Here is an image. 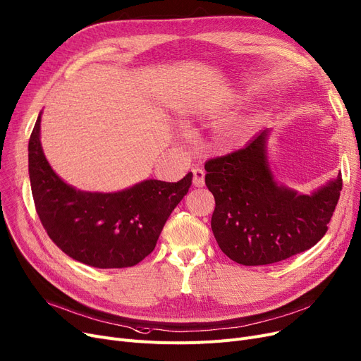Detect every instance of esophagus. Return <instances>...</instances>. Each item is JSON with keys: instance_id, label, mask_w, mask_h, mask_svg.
Segmentation results:
<instances>
[{"instance_id": "1", "label": "esophagus", "mask_w": 361, "mask_h": 361, "mask_svg": "<svg viewBox=\"0 0 361 361\" xmlns=\"http://www.w3.org/2000/svg\"><path fill=\"white\" fill-rule=\"evenodd\" d=\"M192 173V185L197 186V188H203L204 186V170L200 167H194L191 170Z\"/></svg>"}]
</instances>
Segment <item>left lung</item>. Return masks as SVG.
<instances>
[{
  "mask_svg": "<svg viewBox=\"0 0 361 361\" xmlns=\"http://www.w3.org/2000/svg\"><path fill=\"white\" fill-rule=\"evenodd\" d=\"M269 130L246 147L204 164L214 197L212 231L234 262L276 264L315 246L327 233L342 191L341 173L312 194H298L272 175L267 143Z\"/></svg>",
  "mask_w": 361,
  "mask_h": 361,
  "instance_id": "8db88e82",
  "label": "left lung"
}]
</instances>
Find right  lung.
Returning a JSON list of instances; mask_svg holds the SVG:
<instances>
[{
  "instance_id": "obj_1",
  "label": "right lung",
  "mask_w": 361,
  "mask_h": 361,
  "mask_svg": "<svg viewBox=\"0 0 361 361\" xmlns=\"http://www.w3.org/2000/svg\"><path fill=\"white\" fill-rule=\"evenodd\" d=\"M39 124L41 114L27 157L35 209L49 237L69 257L94 268L139 264L188 192L192 173L179 182L148 179L118 192L80 191L53 171L41 148Z\"/></svg>"
}]
</instances>
